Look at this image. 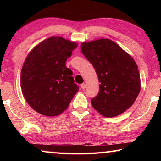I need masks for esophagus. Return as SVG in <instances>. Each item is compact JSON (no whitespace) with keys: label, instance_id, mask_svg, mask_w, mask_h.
Returning a JSON list of instances; mask_svg holds the SVG:
<instances>
[{"label":"esophagus","instance_id":"esophagus-1","mask_svg":"<svg viewBox=\"0 0 161 161\" xmlns=\"http://www.w3.org/2000/svg\"><path fill=\"white\" fill-rule=\"evenodd\" d=\"M80 87L81 89H85V87H86V84H81V85H80Z\"/></svg>","mask_w":161,"mask_h":161}]
</instances>
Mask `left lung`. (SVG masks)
<instances>
[{
	"instance_id": "1",
	"label": "left lung",
	"mask_w": 161,
	"mask_h": 161,
	"mask_svg": "<svg viewBox=\"0 0 161 161\" xmlns=\"http://www.w3.org/2000/svg\"><path fill=\"white\" fill-rule=\"evenodd\" d=\"M81 50L94 66L100 82L99 93L91 99L94 109L108 118L131 107L141 90L134 59L108 39L83 42Z\"/></svg>"
}]
</instances>
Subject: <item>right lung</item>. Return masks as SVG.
Wrapping results in <instances>:
<instances>
[{"instance_id":"1","label":"right lung","mask_w":161,"mask_h":161,"mask_svg":"<svg viewBox=\"0 0 161 161\" xmlns=\"http://www.w3.org/2000/svg\"><path fill=\"white\" fill-rule=\"evenodd\" d=\"M76 47L75 42L51 37L26 58L21 70V89L27 102L37 112L47 116L59 115L79 90L72 71L65 64Z\"/></svg>"}]
</instances>
